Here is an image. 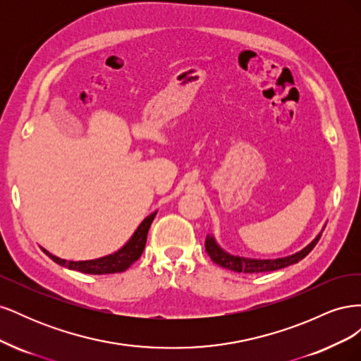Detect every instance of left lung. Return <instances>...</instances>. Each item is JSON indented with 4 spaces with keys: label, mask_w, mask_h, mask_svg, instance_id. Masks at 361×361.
Masks as SVG:
<instances>
[{
    "label": "left lung",
    "mask_w": 361,
    "mask_h": 361,
    "mask_svg": "<svg viewBox=\"0 0 361 361\" xmlns=\"http://www.w3.org/2000/svg\"><path fill=\"white\" fill-rule=\"evenodd\" d=\"M322 235V231L318 233L313 241L305 245L302 250L297 251L290 256L286 257H279V259H250V257H241V256H235L227 253L226 250H223L218 243L215 241L214 235H207L206 241H204V248L207 251V255L215 262L216 265H220L223 268H227L235 272H244V274H253V272H268V271H276L286 268L289 265L297 264L301 259L307 256L313 247L318 244L319 238Z\"/></svg>",
    "instance_id": "obj_1"
}]
</instances>
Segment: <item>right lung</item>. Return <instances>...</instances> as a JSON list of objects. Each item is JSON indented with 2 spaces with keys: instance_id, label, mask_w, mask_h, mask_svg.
Here are the masks:
<instances>
[{
  "instance_id": "add662e5",
  "label": "right lung",
  "mask_w": 361,
  "mask_h": 361,
  "mask_svg": "<svg viewBox=\"0 0 361 361\" xmlns=\"http://www.w3.org/2000/svg\"><path fill=\"white\" fill-rule=\"evenodd\" d=\"M157 215V211L152 212L149 216H146L141 224L137 227V231L134 235L129 238V241L122 247L118 248L114 253L104 256V257H97L92 260H66V259H60L57 256L51 255L48 250L42 248L43 253L49 256L56 264L66 267L73 271H80L84 272V274H114V272H123L128 269L130 265L134 264L135 260L140 259L141 253L146 247V239H147V232L149 227L154 221V218Z\"/></svg>"
}]
</instances>
